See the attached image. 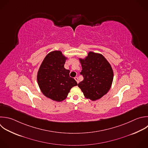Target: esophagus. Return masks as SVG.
Wrapping results in <instances>:
<instances>
[{"instance_id":"34e87169","label":"esophagus","mask_w":148,"mask_h":148,"mask_svg":"<svg viewBox=\"0 0 148 148\" xmlns=\"http://www.w3.org/2000/svg\"><path fill=\"white\" fill-rule=\"evenodd\" d=\"M75 80L77 82V83H79V79H78V77H75Z\"/></svg>"}]
</instances>
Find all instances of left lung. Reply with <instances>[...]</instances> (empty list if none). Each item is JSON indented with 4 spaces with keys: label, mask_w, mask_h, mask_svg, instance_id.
I'll return each instance as SVG.
<instances>
[{
    "label": "left lung",
    "mask_w": 148,
    "mask_h": 148,
    "mask_svg": "<svg viewBox=\"0 0 148 148\" xmlns=\"http://www.w3.org/2000/svg\"><path fill=\"white\" fill-rule=\"evenodd\" d=\"M79 61L83 80L78 87L86 98L92 101L101 98L109 91L112 84L113 72L111 65L102 54L92 51Z\"/></svg>",
    "instance_id": "1"
}]
</instances>
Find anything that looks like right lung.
<instances>
[{
    "label": "right lung",
    "mask_w": 148,
    "mask_h": 148,
    "mask_svg": "<svg viewBox=\"0 0 148 148\" xmlns=\"http://www.w3.org/2000/svg\"><path fill=\"white\" fill-rule=\"evenodd\" d=\"M66 59L61 51H51L46 56L38 72L41 91L53 101L64 100L70 90L77 85L76 81L69 76L70 71L64 68Z\"/></svg>",
    "instance_id": "1"
}]
</instances>
